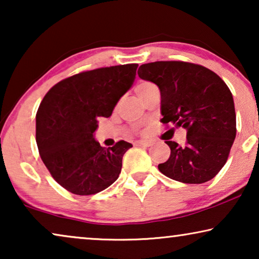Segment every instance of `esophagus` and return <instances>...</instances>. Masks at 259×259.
I'll list each match as a JSON object with an SVG mask.
<instances>
[{"instance_id": "1", "label": "esophagus", "mask_w": 259, "mask_h": 259, "mask_svg": "<svg viewBox=\"0 0 259 259\" xmlns=\"http://www.w3.org/2000/svg\"><path fill=\"white\" fill-rule=\"evenodd\" d=\"M151 144H152L151 141H148V140H138L134 143L136 146H151Z\"/></svg>"}]
</instances>
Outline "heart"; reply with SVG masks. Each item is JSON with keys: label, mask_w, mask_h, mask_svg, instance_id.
I'll use <instances>...</instances> for the list:
<instances>
[{"label": "heart", "mask_w": 259, "mask_h": 259, "mask_svg": "<svg viewBox=\"0 0 259 259\" xmlns=\"http://www.w3.org/2000/svg\"><path fill=\"white\" fill-rule=\"evenodd\" d=\"M153 86H154L153 83L147 82V81H144V82L138 83L137 87H136V92H137L138 97H139V98L143 97V95H144L145 93H146V92H147L148 90H150V88L153 87Z\"/></svg>", "instance_id": "b5f03b06"}]
</instances>
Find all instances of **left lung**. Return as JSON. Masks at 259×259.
I'll list each match as a JSON object with an SVG mask.
<instances>
[{"mask_svg": "<svg viewBox=\"0 0 259 259\" xmlns=\"http://www.w3.org/2000/svg\"><path fill=\"white\" fill-rule=\"evenodd\" d=\"M138 75L160 90V121L186 130L184 146L165 141L171 154L159 171L185 184L214 178L236 138L235 104L226 83L212 70L183 61L145 63Z\"/></svg>", "mask_w": 259, "mask_h": 259, "instance_id": "8db88e82", "label": "left lung"}]
</instances>
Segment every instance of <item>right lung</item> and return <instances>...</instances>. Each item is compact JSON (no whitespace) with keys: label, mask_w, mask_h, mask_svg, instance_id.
Returning a JSON list of instances; mask_svg holds the SVG:
<instances>
[{"label":"right lung","mask_w":259,"mask_h":259,"mask_svg":"<svg viewBox=\"0 0 259 259\" xmlns=\"http://www.w3.org/2000/svg\"><path fill=\"white\" fill-rule=\"evenodd\" d=\"M138 65L88 70L52 87L36 113V144L53 178L67 191L90 196L111 186L132 144L101 147L94 139L99 118H109L132 87Z\"/></svg>","instance_id":"add662e5"}]
</instances>
